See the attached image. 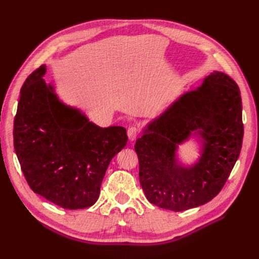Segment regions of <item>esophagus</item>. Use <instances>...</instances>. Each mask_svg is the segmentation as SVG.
<instances>
[{
	"mask_svg": "<svg viewBox=\"0 0 259 259\" xmlns=\"http://www.w3.org/2000/svg\"><path fill=\"white\" fill-rule=\"evenodd\" d=\"M139 133H140V131H139V128L137 126H131V127H128V130H127V136H128L131 142H134V140L138 137Z\"/></svg>",
	"mask_w": 259,
	"mask_h": 259,
	"instance_id": "esophagus-1",
	"label": "esophagus"
}]
</instances>
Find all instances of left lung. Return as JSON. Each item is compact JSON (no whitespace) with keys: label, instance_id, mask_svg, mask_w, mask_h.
<instances>
[{"label":"left lung","instance_id":"1","mask_svg":"<svg viewBox=\"0 0 259 259\" xmlns=\"http://www.w3.org/2000/svg\"><path fill=\"white\" fill-rule=\"evenodd\" d=\"M195 129L205 139L199 162L188 169L175 159L177 145ZM242 101L229 75L214 71L188 92L136 140L139 182L152 204L182 211L205 204L221 192L242 148Z\"/></svg>","mask_w":259,"mask_h":259}]
</instances>
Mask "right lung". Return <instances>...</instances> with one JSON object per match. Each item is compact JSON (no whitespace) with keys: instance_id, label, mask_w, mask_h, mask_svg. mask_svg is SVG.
<instances>
[{"instance_id":"1","label":"right lung","mask_w":259,"mask_h":259,"mask_svg":"<svg viewBox=\"0 0 259 259\" xmlns=\"http://www.w3.org/2000/svg\"><path fill=\"white\" fill-rule=\"evenodd\" d=\"M45 72L42 65L20 90L15 151L34 193L62 208L83 209L97 201L109 163L127 144L126 130L99 127L60 103Z\"/></svg>"}]
</instances>
